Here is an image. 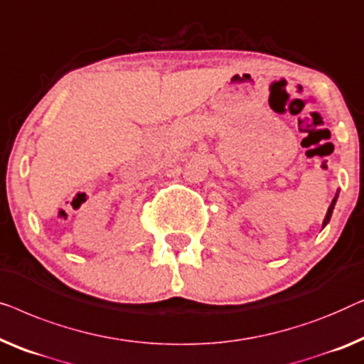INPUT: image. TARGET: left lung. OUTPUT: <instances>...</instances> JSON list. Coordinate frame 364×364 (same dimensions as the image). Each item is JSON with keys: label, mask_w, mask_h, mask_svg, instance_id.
Instances as JSON below:
<instances>
[{"label": "left lung", "mask_w": 364, "mask_h": 364, "mask_svg": "<svg viewBox=\"0 0 364 364\" xmlns=\"http://www.w3.org/2000/svg\"><path fill=\"white\" fill-rule=\"evenodd\" d=\"M338 194H340V191H336L335 198H333V201H331L330 208H328V211H326V216H325V219H323V228L326 226V224L330 223V219H331V214H333V209H335V204H336V199H338Z\"/></svg>", "instance_id": "left-lung-1"}]
</instances>
